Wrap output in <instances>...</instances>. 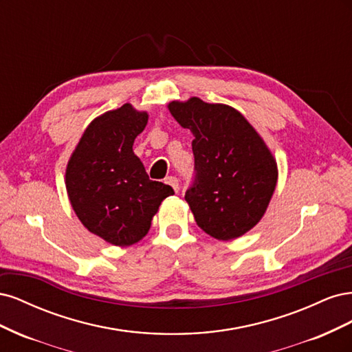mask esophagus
I'll return each instance as SVG.
<instances>
[{
    "instance_id": "1",
    "label": "esophagus",
    "mask_w": 352,
    "mask_h": 352,
    "mask_svg": "<svg viewBox=\"0 0 352 352\" xmlns=\"http://www.w3.org/2000/svg\"><path fill=\"white\" fill-rule=\"evenodd\" d=\"M166 184L172 186L175 192H179V180H177L175 176H168V177H166Z\"/></svg>"
}]
</instances>
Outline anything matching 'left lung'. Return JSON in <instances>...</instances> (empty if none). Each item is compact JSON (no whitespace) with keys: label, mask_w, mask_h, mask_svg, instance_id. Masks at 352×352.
<instances>
[{"label":"left lung","mask_w":352,"mask_h":352,"mask_svg":"<svg viewBox=\"0 0 352 352\" xmlns=\"http://www.w3.org/2000/svg\"><path fill=\"white\" fill-rule=\"evenodd\" d=\"M167 109L195 136V182L185 199L197 225L219 241L245 235L263 219L278 184L270 148L230 105L190 97Z\"/></svg>","instance_id":"left-lung-1"}]
</instances>
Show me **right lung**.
I'll return each instance as SVG.
<instances>
[{
    "label": "right lung",
    "instance_id": "1",
    "mask_svg": "<svg viewBox=\"0 0 352 352\" xmlns=\"http://www.w3.org/2000/svg\"><path fill=\"white\" fill-rule=\"evenodd\" d=\"M146 123L148 113L129 102L95 117L66 167L73 211L91 233L116 247L140 242L163 199L175 194L172 186L150 180L133 153Z\"/></svg>",
    "mask_w": 352,
    "mask_h": 352
}]
</instances>
